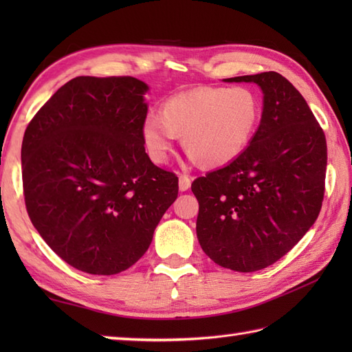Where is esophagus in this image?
<instances>
[{"label": "esophagus", "mask_w": 352, "mask_h": 352, "mask_svg": "<svg viewBox=\"0 0 352 352\" xmlns=\"http://www.w3.org/2000/svg\"><path fill=\"white\" fill-rule=\"evenodd\" d=\"M190 184H192V180H190L188 175H180V177H178V188H180L182 192L189 190Z\"/></svg>", "instance_id": "34e87169"}]
</instances>
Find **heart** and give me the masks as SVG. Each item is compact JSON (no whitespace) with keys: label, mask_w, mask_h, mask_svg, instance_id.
<instances>
[{"label":"heart","mask_w":352,"mask_h":352,"mask_svg":"<svg viewBox=\"0 0 352 352\" xmlns=\"http://www.w3.org/2000/svg\"><path fill=\"white\" fill-rule=\"evenodd\" d=\"M263 115L260 95L248 86H201L169 96L160 116L148 115L142 139L155 163L168 160L175 134L204 168L233 163L252 144Z\"/></svg>","instance_id":"heart-1"}]
</instances>
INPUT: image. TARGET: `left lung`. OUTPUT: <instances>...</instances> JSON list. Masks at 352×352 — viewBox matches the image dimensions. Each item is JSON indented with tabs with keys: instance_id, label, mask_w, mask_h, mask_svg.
<instances>
[{
	"instance_id": "1",
	"label": "left lung",
	"mask_w": 352,
	"mask_h": 352,
	"mask_svg": "<svg viewBox=\"0 0 352 352\" xmlns=\"http://www.w3.org/2000/svg\"><path fill=\"white\" fill-rule=\"evenodd\" d=\"M226 81L258 85L263 115L237 160L192 183L199 204L197 236L214 263L254 272L287 254L318 219L327 140L302 95L278 72Z\"/></svg>"
}]
</instances>
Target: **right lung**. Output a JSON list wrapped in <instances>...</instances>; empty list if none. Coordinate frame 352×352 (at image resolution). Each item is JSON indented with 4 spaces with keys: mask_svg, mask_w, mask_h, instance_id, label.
I'll use <instances>...</instances> for the list:
<instances>
[{
    "mask_svg": "<svg viewBox=\"0 0 352 352\" xmlns=\"http://www.w3.org/2000/svg\"><path fill=\"white\" fill-rule=\"evenodd\" d=\"M146 91L134 77H76L24 133L28 216L50 248L78 271L115 275L133 266L178 195V177L145 153Z\"/></svg>",
    "mask_w": 352,
    "mask_h": 352,
    "instance_id": "obj_1",
    "label": "right lung"
}]
</instances>
